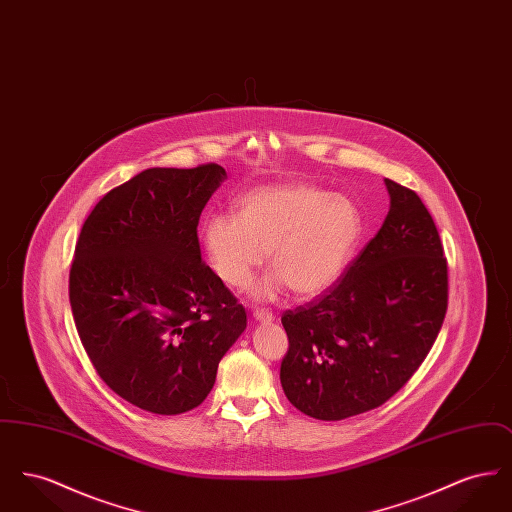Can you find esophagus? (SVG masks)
Returning a JSON list of instances; mask_svg holds the SVG:
<instances>
[{"label":"esophagus","instance_id":"esophagus-1","mask_svg":"<svg viewBox=\"0 0 512 512\" xmlns=\"http://www.w3.org/2000/svg\"><path fill=\"white\" fill-rule=\"evenodd\" d=\"M253 318H255L257 322H272L274 315H272L268 309H255V311H253Z\"/></svg>","mask_w":512,"mask_h":512}]
</instances>
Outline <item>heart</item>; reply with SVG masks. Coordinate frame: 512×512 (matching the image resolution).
<instances>
[{"instance_id":"obj_1","label":"heart","mask_w":512,"mask_h":512,"mask_svg":"<svg viewBox=\"0 0 512 512\" xmlns=\"http://www.w3.org/2000/svg\"><path fill=\"white\" fill-rule=\"evenodd\" d=\"M238 215L217 213L201 226L209 267L226 286L244 288L270 255L274 270L253 293L274 297L330 288L363 236V215L347 195L293 182L257 188L238 199Z\"/></svg>"}]
</instances>
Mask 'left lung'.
<instances>
[{
    "mask_svg": "<svg viewBox=\"0 0 512 512\" xmlns=\"http://www.w3.org/2000/svg\"><path fill=\"white\" fill-rule=\"evenodd\" d=\"M390 211L378 234L313 301L286 311L280 382L295 409L343 420L384 405L438 338L447 259L432 215L386 178Z\"/></svg>",
    "mask_w": 512,
    "mask_h": 512,
    "instance_id": "8db88e82",
    "label": "left lung"
}]
</instances>
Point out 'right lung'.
Instances as JSON below:
<instances>
[{
  "mask_svg": "<svg viewBox=\"0 0 512 512\" xmlns=\"http://www.w3.org/2000/svg\"><path fill=\"white\" fill-rule=\"evenodd\" d=\"M224 178L217 163L140 172L99 199L76 242L69 299L80 341L99 378L149 413L201 405L247 324L197 238Z\"/></svg>",
  "mask_w": 512,
  "mask_h": 512,
  "instance_id": "1",
  "label": "right lung"
}]
</instances>
